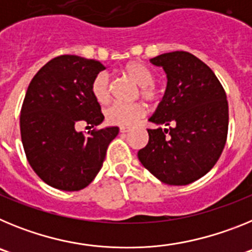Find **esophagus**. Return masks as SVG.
<instances>
[{
  "instance_id": "obj_1",
  "label": "esophagus",
  "mask_w": 252,
  "mask_h": 252,
  "mask_svg": "<svg viewBox=\"0 0 252 252\" xmlns=\"http://www.w3.org/2000/svg\"><path fill=\"white\" fill-rule=\"evenodd\" d=\"M128 131H130V127H125V126H121V127H120V132L122 133L128 132Z\"/></svg>"
}]
</instances>
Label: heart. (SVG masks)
I'll use <instances>...</instances> for the list:
<instances>
[{
	"label": "heart",
	"instance_id": "1",
	"mask_svg": "<svg viewBox=\"0 0 252 252\" xmlns=\"http://www.w3.org/2000/svg\"><path fill=\"white\" fill-rule=\"evenodd\" d=\"M122 73L139 86L137 94L148 102H155L159 98V91L154 86V73L146 65L139 62H131L122 68ZM93 97L98 103L104 104L110 99V79L104 73L94 77L91 84ZM146 110L141 103H113L106 111V120L111 125L130 127L136 125L145 116Z\"/></svg>",
	"mask_w": 252,
	"mask_h": 252
}]
</instances>
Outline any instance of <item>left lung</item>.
<instances>
[{
    "label": "left lung",
    "mask_w": 252,
    "mask_h": 252,
    "mask_svg": "<svg viewBox=\"0 0 252 252\" xmlns=\"http://www.w3.org/2000/svg\"><path fill=\"white\" fill-rule=\"evenodd\" d=\"M162 66L168 86L150 121L169 128H149V142L139 150L141 164L169 186H187L215 166L226 145L228 103L212 69L187 51L150 59Z\"/></svg>",
    "instance_id": "1"
}]
</instances>
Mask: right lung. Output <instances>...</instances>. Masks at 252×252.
<instances>
[{"label": "right lung", "instance_id": "right-lung-1", "mask_svg": "<svg viewBox=\"0 0 252 252\" xmlns=\"http://www.w3.org/2000/svg\"><path fill=\"white\" fill-rule=\"evenodd\" d=\"M106 66L77 55L51 59L29 84L20 115L22 146L29 164L53 188H86L103 165L107 148L119 127L95 128L103 121L91 84ZM79 123L95 128L88 135Z\"/></svg>", "mask_w": 252, "mask_h": 252}]
</instances>
